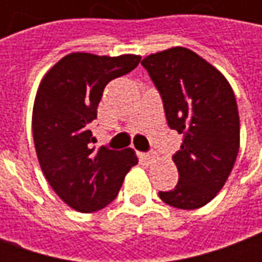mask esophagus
<instances>
[{"label": "esophagus", "instance_id": "34e87169", "mask_svg": "<svg viewBox=\"0 0 262 262\" xmlns=\"http://www.w3.org/2000/svg\"><path fill=\"white\" fill-rule=\"evenodd\" d=\"M139 157H140V160L142 161H144V163H153L154 160H156V157H153V156H150V154H144V153H140L139 154Z\"/></svg>", "mask_w": 262, "mask_h": 262}]
</instances>
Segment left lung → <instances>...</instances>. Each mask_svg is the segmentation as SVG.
Here are the masks:
<instances>
[{
  "label": "left lung",
  "mask_w": 262,
  "mask_h": 262,
  "mask_svg": "<svg viewBox=\"0 0 262 262\" xmlns=\"http://www.w3.org/2000/svg\"><path fill=\"white\" fill-rule=\"evenodd\" d=\"M142 64L161 94L168 126L182 135L172 157L180 180L160 198L172 208H202L223 188L240 147L233 88L214 66L181 46L148 54Z\"/></svg>",
  "instance_id": "1"
}]
</instances>
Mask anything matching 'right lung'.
<instances>
[{
    "mask_svg": "<svg viewBox=\"0 0 262 262\" xmlns=\"http://www.w3.org/2000/svg\"><path fill=\"white\" fill-rule=\"evenodd\" d=\"M140 59L75 52L59 60L39 84L32 112L37 160L54 192L77 212L109 205L139 163L132 148L92 147L90 125L106 84L136 69Z\"/></svg>",
    "mask_w": 262,
    "mask_h": 262,
    "instance_id": "add662e5",
    "label": "right lung"
}]
</instances>
